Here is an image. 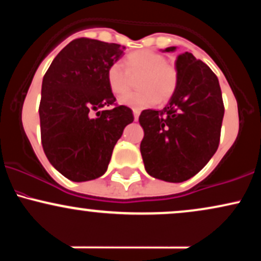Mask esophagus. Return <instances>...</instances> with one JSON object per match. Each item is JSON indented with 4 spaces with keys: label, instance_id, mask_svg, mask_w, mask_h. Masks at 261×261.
Returning <instances> with one entry per match:
<instances>
[{
    "label": "esophagus",
    "instance_id": "1",
    "mask_svg": "<svg viewBox=\"0 0 261 261\" xmlns=\"http://www.w3.org/2000/svg\"><path fill=\"white\" fill-rule=\"evenodd\" d=\"M133 113H134L135 121H137V120H139V116H140V110L139 109H134Z\"/></svg>",
    "mask_w": 261,
    "mask_h": 261
}]
</instances>
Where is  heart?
<instances>
[{
    "label": "heart",
    "instance_id": "b5f03b06",
    "mask_svg": "<svg viewBox=\"0 0 261 261\" xmlns=\"http://www.w3.org/2000/svg\"><path fill=\"white\" fill-rule=\"evenodd\" d=\"M127 70L121 62H114L107 71V82L115 95L124 94L130 87V74H141L139 92L127 93L119 99L120 104L135 109L153 107L160 101L168 100L178 83L174 66L167 64V59L151 50H137L127 56Z\"/></svg>",
    "mask_w": 261,
    "mask_h": 261
}]
</instances>
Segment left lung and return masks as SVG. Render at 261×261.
<instances>
[{
    "label": "left lung",
    "instance_id": "left-lung-1",
    "mask_svg": "<svg viewBox=\"0 0 261 261\" xmlns=\"http://www.w3.org/2000/svg\"><path fill=\"white\" fill-rule=\"evenodd\" d=\"M175 46L163 53L175 51ZM178 83L162 110H143L140 151L146 172L155 179L181 182L199 173L220 143L224 114L216 74L190 53L175 61Z\"/></svg>",
    "mask_w": 261,
    "mask_h": 261
}]
</instances>
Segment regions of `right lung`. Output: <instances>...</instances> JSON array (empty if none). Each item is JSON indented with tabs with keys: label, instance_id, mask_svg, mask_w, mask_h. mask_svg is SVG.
Masks as SVG:
<instances>
[{
	"label": "right lung",
	"instance_id": "add662e5",
	"mask_svg": "<svg viewBox=\"0 0 261 261\" xmlns=\"http://www.w3.org/2000/svg\"><path fill=\"white\" fill-rule=\"evenodd\" d=\"M125 46L80 38L58 54L45 73L39 107L41 143L56 170L72 181H88L107 172L114 146L134 121L125 106L91 113L115 101L107 82L110 65Z\"/></svg>",
	"mask_w": 261,
	"mask_h": 261
}]
</instances>
